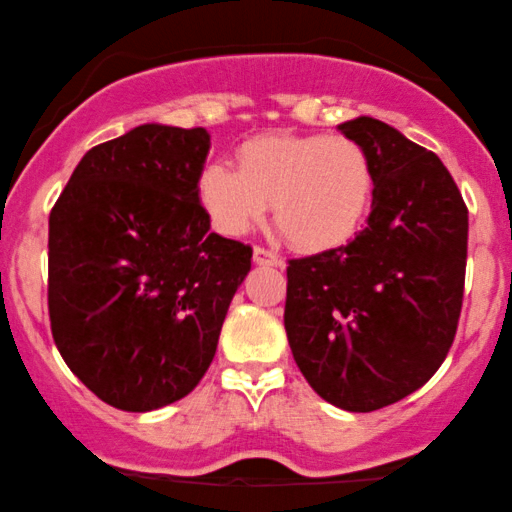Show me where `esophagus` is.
Masks as SVG:
<instances>
[{
  "instance_id": "obj_1",
  "label": "esophagus",
  "mask_w": 512,
  "mask_h": 512,
  "mask_svg": "<svg viewBox=\"0 0 512 512\" xmlns=\"http://www.w3.org/2000/svg\"><path fill=\"white\" fill-rule=\"evenodd\" d=\"M254 263L256 265H270V268H282V258L275 251L254 247Z\"/></svg>"
}]
</instances>
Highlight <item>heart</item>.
Returning <instances> with one entry per match:
<instances>
[{
	"mask_svg": "<svg viewBox=\"0 0 512 512\" xmlns=\"http://www.w3.org/2000/svg\"><path fill=\"white\" fill-rule=\"evenodd\" d=\"M237 159L240 169L211 162L199 174L202 207L225 235H247L270 202L275 223L303 251L341 247L367 221L374 164L350 138L277 131L249 138Z\"/></svg>",
	"mask_w": 512,
	"mask_h": 512,
	"instance_id": "heart-1",
	"label": "heart"
}]
</instances>
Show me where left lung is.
Returning a JSON list of instances; mask_svg holds the SVG:
<instances>
[{
    "label": "left lung",
    "instance_id": "1",
    "mask_svg": "<svg viewBox=\"0 0 512 512\" xmlns=\"http://www.w3.org/2000/svg\"><path fill=\"white\" fill-rule=\"evenodd\" d=\"M369 152L362 232L287 268L284 329L322 400L345 411L400 402L440 369L463 303L468 209L435 152L374 117L338 124Z\"/></svg>",
    "mask_w": 512,
    "mask_h": 512
}]
</instances>
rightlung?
Wrapping results in <instances>:
<instances>
[{"label": "right lung", "mask_w": 512, "mask_h": 512, "mask_svg": "<svg viewBox=\"0 0 512 512\" xmlns=\"http://www.w3.org/2000/svg\"><path fill=\"white\" fill-rule=\"evenodd\" d=\"M207 129L141 124L96 145L49 216V317L72 374L122 411L181 400L207 374L251 247L199 202Z\"/></svg>", "instance_id": "obj_1"}]
</instances>
